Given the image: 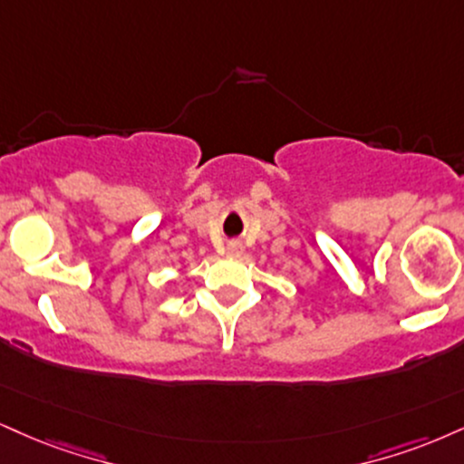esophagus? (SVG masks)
Masks as SVG:
<instances>
[{
  "mask_svg": "<svg viewBox=\"0 0 464 464\" xmlns=\"http://www.w3.org/2000/svg\"><path fill=\"white\" fill-rule=\"evenodd\" d=\"M227 253L228 255H239V253H242V246H239V244H231V246L227 248Z\"/></svg>",
  "mask_w": 464,
  "mask_h": 464,
  "instance_id": "34e87169",
  "label": "esophagus"
}]
</instances>
